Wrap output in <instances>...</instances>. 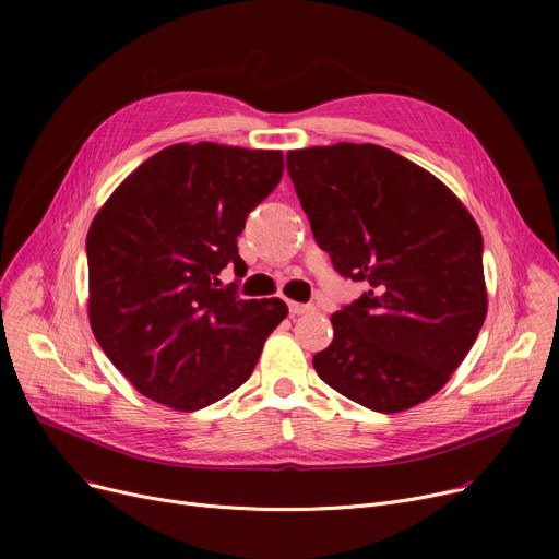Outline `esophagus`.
I'll use <instances>...</instances> for the list:
<instances>
[{"instance_id":"1","label":"esophagus","mask_w":559,"mask_h":559,"mask_svg":"<svg viewBox=\"0 0 559 559\" xmlns=\"http://www.w3.org/2000/svg\"><path fill=\"white\" fill-rule=\"evenodd\" d=\"M289 314H306V312H312L314 306L310 304H297V301H289Z\"/></svg>"}]
</instances>
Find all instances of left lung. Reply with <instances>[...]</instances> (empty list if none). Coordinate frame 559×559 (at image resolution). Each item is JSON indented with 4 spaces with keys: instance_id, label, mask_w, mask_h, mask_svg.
Here are the masks:
<instances>
[{
    "instance_id": "left-lung-1",
    "label": "left lung",
    "mask_w": 559,
    "mask_h": 559,
    "mask_svg": "<svg viewBox=\"0 0 559 559\" xmlns=\"http://www.w3.org/2000/svg\"><path fill=\"white\" fill-rule=\"evenodd\" d=\"M317 245L369 289L331 317L312 365L326 385L376 413L442 390L487 314L483 235L464 203L424 167L378 144L287 152Z\"/></svg>"
}]
</instances>
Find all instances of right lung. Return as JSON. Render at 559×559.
<instances>
[{
    "mask_svg": "<svg viewBox=\"0 0 559 559\" xmlns=\"http://www.w3.org/2000/svg\"><path fill=\"white\" fill-rule=\"evenodd\" d=\"M283 176V154L215 142L171 144L115 188L87 230V317L129 383L179 413L251 376L287 317L281 299H238V235Z\"/></svg>",
    "mask_w": 559,
    "mask_h": 559,
    "instance_id": "add662e5",
    "label": "right lung"
}]
</instances>
